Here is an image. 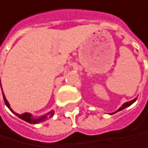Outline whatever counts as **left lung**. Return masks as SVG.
<instances>
[{
    "mask_svg": "<svg viewBox=\"0 0 148 148\" xmlns=\"http://www.w3.org/2000/svg\"><path fill=\"white\" fill-rule=\"evenodd\" d=\"M136 100H137V98H136V99H132V100H130V101L125 102L124 104H123V105H122V106H121V107H119L118 110H116L114 113H112V114H115V113H117V112H119V111H122V110H123L124 108H126V107L130 106V105H132V104H133V103H134Z\"/></svg>",
    "mask_w": 148,
    "mask_h": 148,
    "instance_id": "1",
    "label": "left lung"
}]
</instances>
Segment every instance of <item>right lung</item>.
I'll use <instances>...</instances> for the list:
<instances>
[{
    "mask_svg": "<svg viewBox=\"0 0 148 148\" xmlns=\"http://www.w3.org/2000/svg\"><path fill=\"white\" fill-rule=\"evenodd\" d=\"M0 84L1 86V78H0ZM1 91H2V88H1ZM2 96H3V99H4V102H5V104H6V106H8V108L15 114V115H16L18 118H20V119H22V120H24V121H25V122H27V123H31V124H35V123H42V122H44V121H46V120H48V119H49V118H51L53 115H54V111L53 110H51V111H49V113H47V114H43V115H40V116H38V117H34V116H33V114H30V113H24V114H18V113H16V112H14L13 110H12V108L10 107V103H9V101L7 100V99H6V97H5V95H4V93H3V91H2Z\"/></svg>",
    "mask_w": 148,
    "mask_h": 148,
    "instance_id": "add662e5",
    "label": "right lung"
}]
</instances>
